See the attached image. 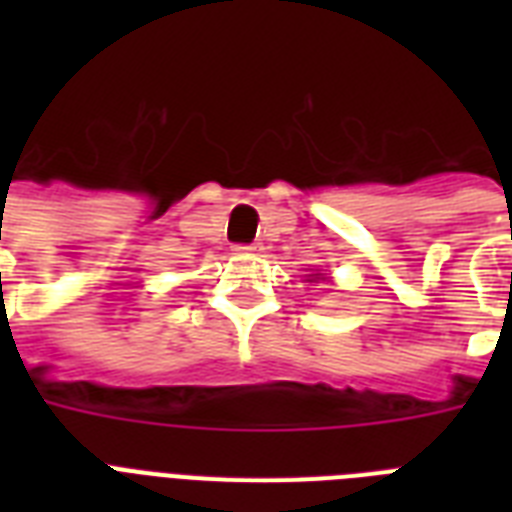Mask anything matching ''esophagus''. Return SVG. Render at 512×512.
<instances>
[{"mask_svg": "<svg viewBox=\"0 0 512 512\" xmlns=\"http://www.w3.org/2000/svg\"><path fill=\"white\" fill-rule=\"evenodd\" d=\"M233 252H236V255H252V252H257V247H252V244H236Z\"/></svg>", "mask_w": 512, "mask_h": 512, "instance_id": "34e87169", "label": "esophagus"}]
</instances>
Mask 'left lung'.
I'll return each instance as SVG.
<instances>
[{
  "label": "left lung",
  "instance_id": "1",
  "mask_svg": "<svg viewBox=\"0 0 512 512\" xmlns=\"http://www.w3.org/2000/svg\"><path fill=\"white\" fill-rule=\"evenodd\" d=\"M308 281H324V273H311V276H308Z\"/></svg>",
  "mask_w": 512,
  "mask_h": 512
}]
</instances>
